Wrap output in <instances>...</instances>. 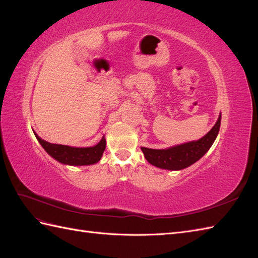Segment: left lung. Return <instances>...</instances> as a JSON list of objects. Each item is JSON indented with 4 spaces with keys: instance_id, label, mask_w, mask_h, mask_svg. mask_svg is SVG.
<instances>
[{
    "instance_id": "obj_1",
    "label": "left lung",
    "mask_w": 258,
    "mask_h": 258,
    "mask_svg": "<svg viewBox=\"0 0 258 258\" xmlns=\"http://www.w3.org/2000/svg\"><path fill=\"white\" fill-rule=\"evenodd\" d=\"M221 119L222 116L220 114L213 128L198 141L179 144L166 148V150H153V148L141 147L144 157L151 165L160 169L182 170L189 167L198 161L214 143L218 131H220Z\"/></svg>"
}]
</instances>
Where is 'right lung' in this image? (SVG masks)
<instances>
[{
	"label": "right lung",
	"mask_w": 258,
	"mask_h": 258,
	"mask_svg": "<svg viewBox=\"0 0 258 258\" xmlns=\"http://www.w3.org/2000/svg\"><path fill=\"white\" fill-rule=\"evenodd\" d=\"M34 135L37 141L43 146L44 150L47 152L52 158L57 161L69 166H88L97 163L105 150L106 141L103 137L101 141L91 147H71L68 145L61 144H51L49 142L44 141L43 139L38 137L35 132Z\"/></svg>",
	"instance_id": "add662e5"
}]
</instances>
